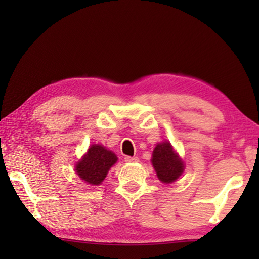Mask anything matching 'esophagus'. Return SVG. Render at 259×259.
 Here are the masks:
<instances>
[{"label":"esophagus","mask_w":259,"mask_h":259,"mask_svg":"<svg viewBox=\"0 0 259 259\" xmlns=\"http://www.w3.org/2000/svg\"><path fill=\"white\" fill-rule=\"evenodd\" d=\"M124 161L128 162V163H135V162H138L137 156H125Z\"/></svg>","instance_id":"1"}]
</instances>
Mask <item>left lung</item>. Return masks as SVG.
<instances>
[{"instance_id": "obj_1", "label": "left lung", "mask_w": 259, "mask_h": 259, "mask_svg": "<svg viewBox=\"0 0 259 259\" xmlns=\"http://www.w3.org/2000/svg\"><path fill=\"white\" fill-rule=\"evenodd\" d=\"M151 161L157 178L164 184L177 181L185 169L183 160L174 151L171 144L169 142L157 144L153 151Z\"/></svg>"}]
</instances>
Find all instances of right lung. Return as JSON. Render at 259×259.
Instances as JSON below:
<instances>
[{
    "instance_id": "obj_1",
    "label": "right lung",
    "mask_w": 259,
    "mask_h": 259,
    "mask_svg": "<svg viewBox=\"0 0 259 259\" xmlns=\"http://www.w3.org/2000/svg\"><path fill=\"white\" fill-rule=\"evenodd\" d=\"M115 153L99 144H94L75 165V171L83 182L90 185H100L108 170L116 163Z\"/></svg>"
}]
</instances>
